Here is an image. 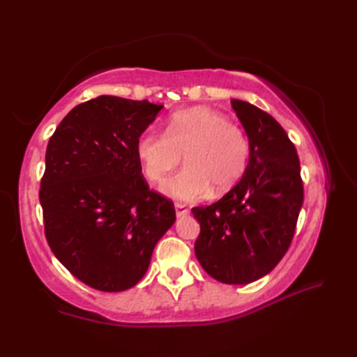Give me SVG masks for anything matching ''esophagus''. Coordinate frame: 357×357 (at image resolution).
<instances>
[{"instance_id":"esophagus-1","label":"esophagus","mask_w":357,"mask_h":357,"mask_svg":"<svg viewBox=\"0 0 357 357\" xmlns=\"http://www.w3.org/2000/svg\"><path fill=\"white\" fill-rule=\"evenodd\" d=\"M174 208H176V216H187L188 215V208L184 206V204H174Z\"/></svg>"}]
</instances>
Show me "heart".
<instances>
[{"label":"heart","instance_id":"b5f03b06","mask_svg":"<svg viewBox=\"0 0 357 357\" xmlns=\"http://www.w3.org/2000/svg\"><path fill=\"white\" fill-rule=\"evenodd\" d=\"M136 153L153 183H161L184 155L187 167L164 181L161 190L173 199L195 201L211 187L222 193L238 183L247 170L250 142L245 132L222 113L193 107L174 113L165 133H142Z\"/></svg>","mask_w":357,"mask_h":357}]
</instances>
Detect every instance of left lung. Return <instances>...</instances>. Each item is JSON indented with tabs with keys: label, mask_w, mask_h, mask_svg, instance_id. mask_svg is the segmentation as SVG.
I'll list each match as a JSON object with an SVG mask.
<instances>
[{
	"label": "left lung",
	"mask_w": 357,
	"mask_h": 357,
	"mask_svg": "<svg viewBox=\"0 0 357 357\" xmlns=\"http://www.w3.org/2000/svg\"><path fill=\"white\" fill-rule=\"evenodd\" d=\"M250 142L239 183L218 202L195 207L201 233L195 255L222 284L255 282L276 267L291 244L304 202L301 164L278 121L256 105L231 100Z\"/></svg>",
	"instance_id": "8db88e82"
}]
</instances>
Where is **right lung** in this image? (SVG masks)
I'll return each mask as SVG.
<instances>
[{
	"label": "right lung",
	"instance_id": "obj_1",
	"mask_svg": "<svg viewBox=\"0 0 357 357\" xmlns=\"http://www.w3.org/2000/svg\"><path fill=\"white\" fill-rule=\"evenodd\" d=\"M164 105L101 95L73 107L45 150L40 202L53 255L81 282L124 291L176 221L141 173L136 142Z\"/></svg>",
	"mask_w": 357,
	"mask_h": 357
}]
</instances>
